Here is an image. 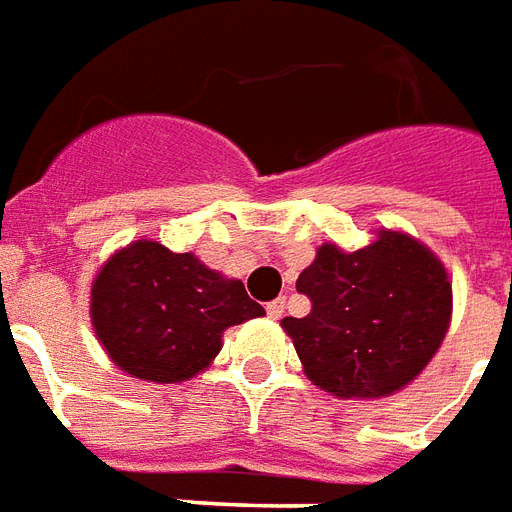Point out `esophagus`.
<instances>
[{
	"instance_id": "1",
	"label": "esophagus",
	"mask_w": 512,
	"mask_h": 512,
	"mask_svg": "<svg viewBox=\"0 0 512 512\" xmlns=\"http://www.w3.org/2000/svg\"><path fill=\"white\" fill-rule=\"evenodd\" d=\"M283 311H286V300H275L267 305V316H270V319H281Z\"/></svg>"
}]
</instances>
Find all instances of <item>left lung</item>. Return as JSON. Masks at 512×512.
<instances>
[{"instance_id":"obj_1","label":"left lung","mask_w":512,"mask_h":512,"mask_svg":"<svg viewBox=\"0 0 512 512\" xmlns=\"http://www.w3.org/2000/svg\"><path fill=\"white\" fill-rule=\"evenodd\" d=\"M305 319L286 316L302 371L335 398H387L423 374L453 319L447 267L412 234L379 229L360 251L324 242L300 272Z\"/></svg>"}]
</instances>
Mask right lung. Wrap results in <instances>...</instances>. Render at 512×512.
Here are the masks:
<instances>
[{
	"instance_id": "1",
	"label": "right lung",
	"mask_w": 512,
	"mask_h": 512,
	"mask_svg": "<svg viewBox=\"0 0 512 512\" xmlns=\"http://www.w3.org/2000/svg\"><path fill=\"white\" fill-rule=\"evenodd\" d=\"M264 316L237 278L196 253L133 240L103 261L92 281L89 319L108 360L133 379L188 382L207 371L234 324Z\"/></svg>"
}]
</instances>
